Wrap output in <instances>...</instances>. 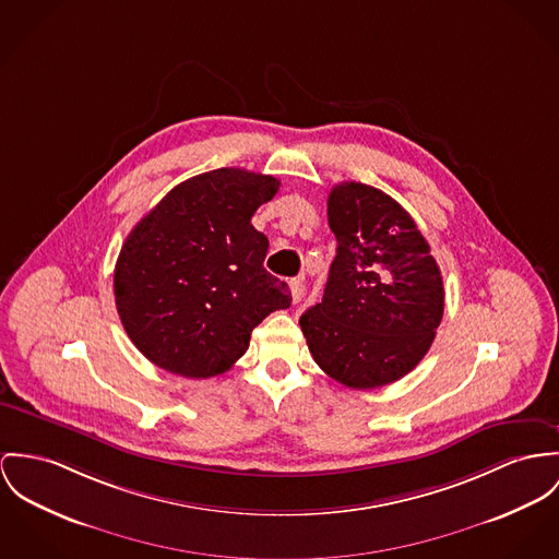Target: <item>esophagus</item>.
Masks as SVG:
<instances>
[{
  "label": "esophagus",
  "instance_id": "esophagus-1",
  "mask_svg": "<svg viewBox=\"0 0 559 559\" xmlns=\"http://www.w3.org/2000/svg\"><path fill=\"white\" fill-rule=\"evenodd\" d=\"M289 289H292V300H294V304H300L301 298H304V294H306L304 283H301L300 278L289 281Z\"/></svg>",
  "mask_w": 559,
  "mask_h": 559
}]
</instances>
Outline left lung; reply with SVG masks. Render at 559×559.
<instances>
[{"label":"left lung","mask_w":559,"mask_h":559,"mask_svg":"<svg viewBox=\"0 0 559 559\" xmlns=\"http://www.w3.org/2000/svg\"><path fill=\"white\" fill-rule=\"evenodd\" d=\"M336 236L323 300L300 317L317 366L353 389L389 385L430 350L444 287L430 245L393 198L341 182L328 198Z\"/></svg>","instance_id":"1"}]
</instances>
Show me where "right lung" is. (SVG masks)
<instances>
[{
    "label": "right lung",
    "mask_w": 559,
    "mask_h": 559,
    "mask_svg": "<svg viewBox=\"0 0 559 559\" xmlns=\"http://www.w3.org/2000/svg\"><path fill=\"white\" fill-rule=\"evenodd\" d=\"M278 187L240 168L198 174L131 229L115 265V301L148 361L187 379L223 374L259 323L292 306L287 283L263 267L267 238L251 225Z\"/></svg>",
    "instance_id": "add662e5"
}]
</instances>
